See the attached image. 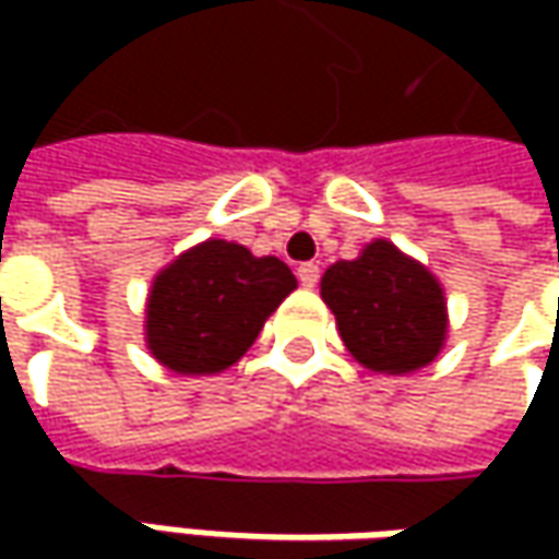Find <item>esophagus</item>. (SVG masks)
<instances>
[{
  "label": "esophagus",
  "instance_id": "obj_1",
  "mask_svg": "<svg viewBox=\"0 0 559 559\" xmlns=\"http://www.w3.org/2000/svg\"><path fill=\"white\" fill-rule=\"evenodd\" d=\"M317 280H320V267L317 264H298V283L305 286V289H313L317 286Z\"/></svg>",
  "mask_w": 559,
  "mask_h": 559
}]
</instances>
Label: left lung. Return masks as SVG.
Instances as JSON below:
<instances>
[{"instance_id":"left-lung-1","label":"left lung","mask_w":559,"mask_h":559,"mask_svg":"<svg viewBox=\"0 0 559 559\" xmlns=\"http://www.w3.org/2000/svg\"><path fill=\"white\" fill-rule=\"evenodd\" d=\"M345 348L373 373H414L439 357L448 311L439 280L392 242L376 239L320 280Z\"/></svg>"}]
</instances>
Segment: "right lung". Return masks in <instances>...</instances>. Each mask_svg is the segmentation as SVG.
I'll return each mask as SVG.
<instances>
[{"mask_svg":"<svg viewBox=\"0 0 559 559\" xmlns=\"http://www.w3.org/2000/svg\"><path fill=\"white\" fill-rule=\"evenodd\" d=\"M295 286L280 258H254L246 246L207 239L155 276L145 308L148 352L174 373H221L254 345Z\"/></svg>","mask_w":559,"mask_h":559,"instance_id":"1","label":"right lung"}]
</instances>
